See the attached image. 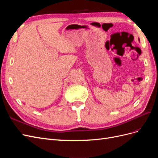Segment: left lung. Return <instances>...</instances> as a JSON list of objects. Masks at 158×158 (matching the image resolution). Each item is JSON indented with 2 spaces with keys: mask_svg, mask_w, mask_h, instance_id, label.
Listing matches in <instances>:
<instances>
[{
  "mask_svg": "<svg viewBox=\"0 0 158 158\" xmlns=\"http://www.w3.org/2000/svg\"><path fill=\"white\" fill-rule=\"evenodd\" d=\"M139 41H140V40H139Z\"/></svg>",
  "mask_w": 158,
  "mask_h": 158,
  "instance_id": "obj_1",
  "label": "left lung"
}]
</instances>
